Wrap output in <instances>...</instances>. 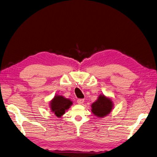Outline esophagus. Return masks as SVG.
<instances>
[{"label":"esophagus","mask_w":157,"mask_h":157,"mask_svg":"<svg viewBox=\"0 0 157 157\" xmlns=\"http://www.w3.org/2000/svg\"><path fill=\"white\" fill-rule=\"evenodd\" d=\"M77 102H78V104H80V105H81V104H83V103L84 99H78L77 100Z\"/></svg>","instance_id":"1"}]
</instances>
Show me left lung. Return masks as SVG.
I'll return each instance as SVG.
<instances>
[{"mask_svg":"<svg viewBox=\"0 0 157 157\" xmlns=\"http://www.w3.org/2000/svg\"><path fill=\"white\" fill-rule=\"evenodd\" d=\"M91 111L95 115L103 117L109 114L113 108V102L111 99L100 95L97 101L91 105Z\"/></svg>","mask_w":157,"mask_h":157,"instance_id":"left-lung-1","label":"left lung"}]
</instances>
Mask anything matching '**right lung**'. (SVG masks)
Returning a JSON list of instances; mask_svg holds the SVG:
<instances>
[{
	"instance_id": "add662e5",
	"label": "right lung",
	"mask_w": 157,
	"mask_h": 157,
	"mask_svg": "<svg viewBox=\"0 0 157 157\" xmlns=\"http://www.w3.org/2000/svg\"><path fill=\"white\" fill-rule=\"evenodd\" d=\"M71 105H72V102L70 99L60 95L55 96L50 101L51 110L58 117L65 113V111L69 109Z\"/></svg>"
}]
</instances>
